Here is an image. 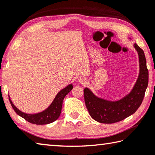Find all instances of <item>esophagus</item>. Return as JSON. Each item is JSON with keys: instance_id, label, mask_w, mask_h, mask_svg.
<instances>
[{"instance_id": "1", "label": "esophagus", "mask_w": 155, "mask_h": 155, "mask_svg": "<svg viewBox=\"0 0 155 155\" xmlns=\"http://www.w3.org/2000/svg\"><path fill=\"white\" fill-rule=\"evenodd\" d=\"M78 81H79L80 83H83V84H84V83H85V80L84 79V78H81V77H80L79 78H78Z\"/></svg>"}]
</instances>
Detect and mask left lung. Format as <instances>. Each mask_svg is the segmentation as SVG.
Here are the masks:
<instances>
[{
  "mask_svg": "<svg viewBox=\"0 0 155 155\" xmlns=\"http://www.w3.org/2000/svg\"><path fill=\"white\" fill-rule=\"evenodd\" d=\"M134 48L138 51L140 70L138 79L129 94L117 101H110L97 97L87 87L83 90L85 105L95 121L102 124L121 121L134 114L143 101L148 84V70L143 50L136 43Z\"/></svg>",
  "mask_w": 155,
  "mask_h": 155,
  "instance_id": "8db88e82",
  "label": "left lung"
}]
</instances>
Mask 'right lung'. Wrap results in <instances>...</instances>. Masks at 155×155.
I'll list each match as a JSON object with an SVG mask.
<instances>
[{
	"label": "right lung",
	"instance_id": "add662e5",
	"mask_svg": "<svg viewBox=\"0 0 155 155\" xmlns=\"http://www.w3.org/2000/svg\"><path fill=\"white\" fill-rule=\"evenodd\" d=\"M72 85L70 84L68 85L66 87H65L64 89L61 90L60 92L58 93L57 95L56 96L53 102L51 103L50 106H49L45 110H44V111L40 113H37V114H25V113L20 111V110L17 109L16 107L14 106V105L12 104V101L9 97V100L12 105V108L14 109L16 114L19 115V116H21V117H23L24 119L26 120V121L31 123V124L36 125L48 124H50V123L55 121L59 117L61 112V109H62L63 101L64 99L66 94H68V93L72 90Z\"/></svg>",
	"mask_w": 155,
	"mask_h": 155
}]
</instances>
